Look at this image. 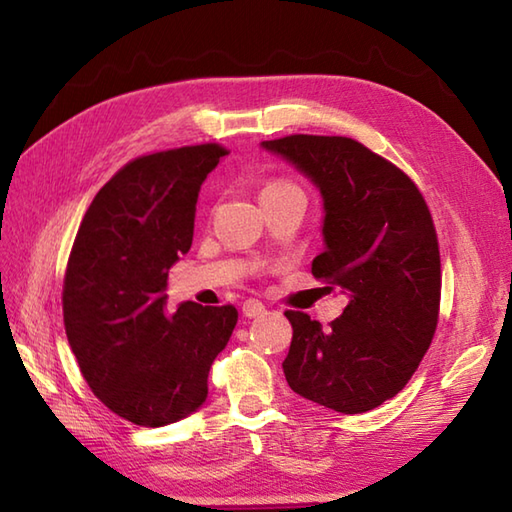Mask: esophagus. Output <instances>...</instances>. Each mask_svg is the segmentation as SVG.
<instances>
[{
    "label": "esophagus",
    "instance_id": "esophagus-1",
    "mask_svg": "<svg viewBox=\"0 0 512 512\" xmlns=\"http://www.w3.org/2000/svg\"><path fill=\"white\" fill-rule=\"evenodd\" d=\"M242 312H244V317L255 319V317H262V314L266 312V306H264L262 301H257V299H248V301H244Z\"/></svg>",
    "mask_w": 512,
    "mask_h": 512
}]
</instances>
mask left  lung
<instances>
[{"instance_id": "obj_1", "label": "left lung", "mask_w": 512, "mask_h": 512, "mask_svg": "<svg viewBox=\"0 0 512 512\" xmlns=\"http://www.w3.org/2000/svg\"><path fill=\"white\" fill-rule=\"evenodd\" d=\"M262 149L303 173L323 198V253L312 275L347 306L328 330L286 312L284 374L295 394L341 413L394 398L429 350L440 308V250L416 184L343 136H286Z\"/></svg>"}]
</instances>
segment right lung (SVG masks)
<instances>
[{
    "label": "right lung",
    "mask_w": 512,
    "mask_h": 512,
    "mask_svg": "<svg viewBox=\"0 0 512 512\" xmlns=\"http://www.w3.org/2000/svg\"><path fill=\"white\" fill-rule=\"evenodd\" d=\"M228 154L195 145L136 158L96 193L63 281V323L96 398L140 427L200 409L237 323L233 306L167 312L169 268L189 253L198 193Z\"/></svg>",
    "instance_id": "1"
}]
</instances>
